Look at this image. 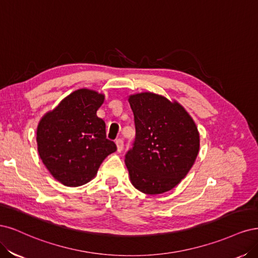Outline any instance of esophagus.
Wrapping results in <instances>:
<instances>
[{
	"label": "esophagus",
	"mask_w": 258,
	"mask_h": 258,
	"mask_svg": "<svg viewBox=\"0 0 258 258\" xmlns=\"http://www.w3.org/2000/svg\"><path fill=\"white\" fill-rule=\"evenodd\" d=\"M115 145H117V149H118V152H121L123 150V147H124V143L121 138L115 140Z\"/></svg>",
	"instance_id": "34e87169"
}]
</instances>
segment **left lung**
I'll return each mask as SVG.
<instances>
[{
  "label": "left lung",
  "mask_w": 258,
  "mask_h": 258,
  "mask_svg": "<svg viewBox=\"0 0 258 258\" xmlns=\"http://www.w3.org/2000/svg\"><path fill=\"white\" fill-rule=\"evenodd\" d=\"M136 137L125 155L132 184L149 195L168 192L184 179L199 152V133L184 107L163 95L128 96Z\"/></svg>",
  "instance_id": "left-lung-1"
}]
</instances>
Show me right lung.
<instances>
[{
    "mask_svg": "<svg viewBox=\"0 0 258 258\" xmlns=\"http://www.w3.org/2000/svg\"><path fill=\"white\" fill-rule=\"evenodd\" d=\"M105 95L79 89L40 119L37 150L51 176L66 186L88 183L106 157L117 150L106 138V124L96 111Z\"/></svg>",
    "mask_w": 258,
    "mask_h": 258,
    "instance_id": "add662e5",
    "label": "right lung"
}]
</instances>
